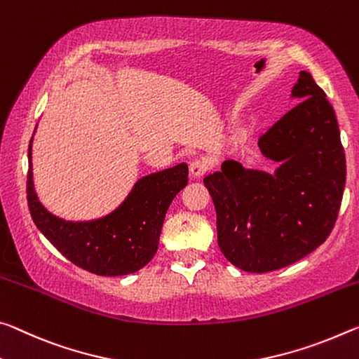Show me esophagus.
Listing matches in <instances>:
<instances>
[{"label":"esophagus","mask_w":359,"mask_h":359,"mask_svg":"<svg viewBox=\"0 0 359 359\" xmlns=\"http://www.w3.org/2000/svg\"><path fill=\"white\" fill-rule=\"evenodd\" d=\"M208 170V163L204 159H193L190 163V174L193 177H201V175Z\"/></svg>","instance_id":"obj_1"}]
</instances>
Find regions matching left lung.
I'll return each instance as SVG.
<instances>
[{
	"instance_id": "1",
	"label": "left lung",
	"mask_w": 359,
	"mask_h": 359,
	"mask_svg": "<svg viewBox=\"0 0 359 359\" xmlns=\"http://www.w3.org/2000/svg\"><path fill=\"white\" fill-rule=\"evenodd\" d=\"M299 100L259 139L275 172L226 159L204 177L217 214V243L233 265L273 271L326 241L345 189V153L334 108L309 72L292 88Z\"/></svg>"
}]
</instances>
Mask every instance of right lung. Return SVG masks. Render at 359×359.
<instances>
[{
    "instance_id": "obj_1",
    "label": "right lung",
    "mask_w": 359,
    "mask_h": 359,
    "mask_svg": "<svg viewBox=\"0 0 359 359\" xmlns=\"http://www.w3.org/2000/svg\"><path fill=\"white\" fill-rule=\"evenodd\" d=\"M189 184V166L145 175L135 182L126 200L105 217L70 222L55 217L39 203L28 147L27 200L38 230L72 264L100 276H123L149 264L158 251L163 222L175 195Z\"/></svg>"
}]
</instances>
